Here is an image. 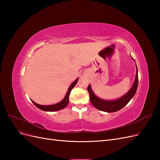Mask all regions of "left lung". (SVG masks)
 Wrapping results in <instances>:
<instances>
[{"instance_id": "1", "label": "left lung", "mask_w": 160, "mask_h": 160, "mask_svg": "<svg viewBox=\"0 0 160 160\" xmlns=\"http://www.w3.org/2000/svg\"><path fill=\"white\" fill-rule=\"evenodd\" d=\"M138 69V68H137ZM138 69L136 72V75H135V79L134 83L132 88L129 91V92L123 95L122 98H121L117 100L114 101H106L98 98L96 97L94 93L91 89V86L89 85L88 90L89 93V99L91 103H92L95 108L99 109L101 111H105V112H115L122 109L123 107L126 105L129 101L132 99V98L135 95L138 89Z\"/></svg>"}]
</instances>
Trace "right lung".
<instances>
[{"instance_id": "1", "label": "right lung", "mask_w": 160, "mask_h": 160, "mask_svg": "<svg viewBox=\"0 0 160 160\" xmlns=\"http://www.w3.org/2000/svg\"><path fill=\"white\" fill-rule=\"evenodd\" d=\"M77 81H78V79H77L73 83H72L71 86L69 87V88L67 91V93L65 97V98L62 99L61 101H60L59 103H58L57 104L55 105H38L37 103H36L35 102H34L33 101H31L32 102L34 103L36 107H37L38 109H40L42 111H58V110H61L62 109L65 108L66 106L67 105V104L69 103V95L71 90L72 89V88H74L75 85L77 84Z\"/></svg>"}]
</instances>
